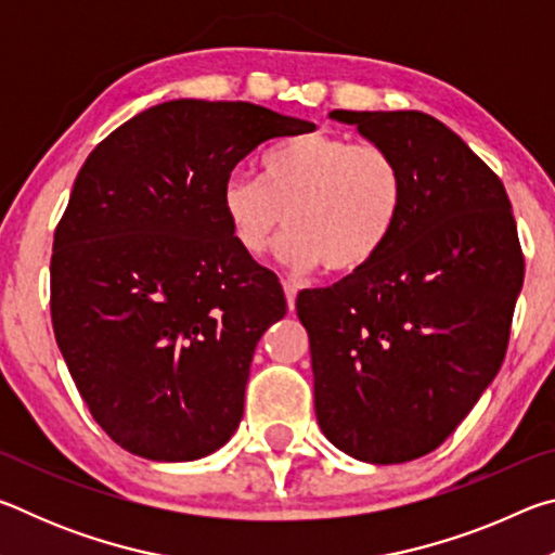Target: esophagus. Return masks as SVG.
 <instances>
[{
  "mask_svg": "<svg viewBox=\"0 0 555 555\" xmlns=\"http://www.w3.org/2000/svg\"><path fill=\"white\" fill-rule=\"evenodd\" d=\"M284 294H286V306H288V311H294L296 308V286L291 284V281H284Z\"/></svg>",
  "mask_w": 555,
  "mask_h": 555,
  "instance_id": "esophagus-1",
  "label": "esophagus"
}]
</instances>
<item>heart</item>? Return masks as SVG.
<instances>
[{
  "label": "heart",
  "instance_id": "obj_1",
  "mask_svg": "<svg viewBox=\"0 0 555 555\" xmlns=\"http://www.w3.org/2000/svg\"><path fill=\"white\" fill-rule=\"evenodd\" d=\"M261 181L232 176L222 185V210L232 237L247 257H261L276 242L296 271L325 264L350 274L379 255L389 242L406 195L399 158L382 144L298 134L269 146L259 162Z\"/></svg>",
  "mask_w": 555,
  "mask_h": 555
}]
</instances>
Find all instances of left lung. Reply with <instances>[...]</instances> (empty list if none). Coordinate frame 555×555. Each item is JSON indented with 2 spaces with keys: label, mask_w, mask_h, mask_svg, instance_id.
<instances>
[{
  "label": "left lung",
  "mask_w": 555,
  "mask_h": 555,
  "mask_svg": "<svg viewBox=\"0 0 555 555\" xmlns=\"http://www.w3.org/2000/svg\"><path fill=\"white\" fill-rule=\"evenodd\" d=\"M399 158L406 195L367 267L296 298L315 416L343 453L409 463L460 426L500 372L524 284L512 203L490 166L424 112H350Z\"/></svg>",
  "instance_id": "1"
}]
</instances>
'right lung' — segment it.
Wrapping results in <instances>:
<instances>
[{
    "label": "right lung",
    "mask_w": 555,
    "mask_h": 555,
    "mask_svg": "<svg viewBox=\"0 0 555 555\" xmlns=\"http://www.w3.org/2000/svg\"><path fill=\"white\" fill-rule=\"evenodd\" d=\"M313 129L251 102L171 100L82 164L53 234L51 321L92 418L129 453L183 463L237 430L286 298L234 242L222 185L259 144Z\"/></svg>",
    "instance_id": "obj_1"
}]
</instances>
